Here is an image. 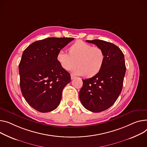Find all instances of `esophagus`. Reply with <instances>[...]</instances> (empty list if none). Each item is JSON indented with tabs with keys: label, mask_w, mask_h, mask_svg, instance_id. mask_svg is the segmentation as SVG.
Wrapping results in <instances>:
<instances>
[{
	"label": "esophagus",
	"mask_w": 147,
	"mask_h": 147,
	"mask_svg": "<svg viewBox=\"0 0 147 147\" xmlns=\"http://www.w3.org/2000/svg\"><path fill=\"white\" fill-rule=\"evenodd\" d=\"M75 78V76H73V74H71V80H73V79H74Z\"/></svg>",
	"instance_id": "1"
}]
</instances>
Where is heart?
<instances>
[{
  "label": "heart",
  "mask_w": 147,
  "mask_h": 147,
  "mask_svg": "<svg viewBox=\"0 0 147 147\" xmlns=\"http://www.w3.org/2000/svg\"><path fill=\"white\" fill-rule=\"evenodd\" d=\"M69 53L63 49L58 51L57 60L65 70H70L79 65L73 73L76 75L92 77L98 73L105 61V53L102 48L92 47L82 41H77L69 48Z\"/></svg>",
  "instance_id": "heart-1"
}]
</instances>
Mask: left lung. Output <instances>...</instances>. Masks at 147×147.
<instances>
[{"label":"left lung","instance_id":"1","mask_svg":"<svg viewBox=\"0 0 147 147\" xmlns=\"http://www.w3.org/2000/svg\"><path fill=\"white\" fill-rule=\"evenodd\" d=\"M86 42L102 48L105 58L98 73L90 79H83L79 99L88 111L100 112L112 106L121 94L126 72L124 55L112 43L100 40Z\"/></svg>","mask_w":147,"mask_h":147}]
</instances>
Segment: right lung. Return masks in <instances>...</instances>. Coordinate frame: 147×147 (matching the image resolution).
I'll return each mask as SVG.
<instances>
[{"label": "right lung", "mask_w": 147, "mask_h": 147, "mask_svg": "<svg viewBox=\"0 0 147 147\" xmlns=\"http://www.w3.org/2000/svg\"><path fill=\"white\" fill-rule=\"evenodd\" d=\"M74 38H48L29 45L20 63V87L26 102L45 113L59 105L64 87L71 82L70 74L60 66L57 55Z\"/></svg>", "instance_id": "1"}]
</instances>
